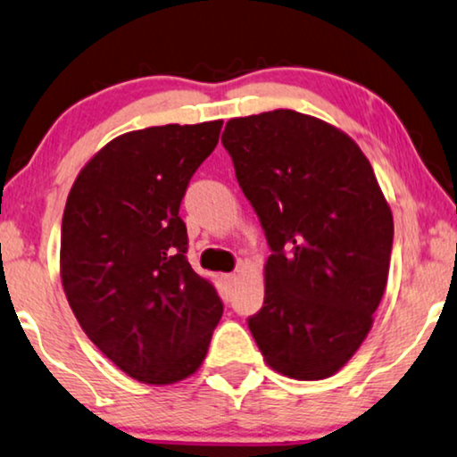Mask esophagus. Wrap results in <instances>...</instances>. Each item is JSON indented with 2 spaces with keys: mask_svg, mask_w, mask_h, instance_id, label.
<instances>
[{
  "mask_svg": "<svg viewBox=\"0 0 457 457\" xmlns=\"http://www.w3.org/2000/svg\"><path fill=\"white\" fill-rule=\"evenodd\" d=\"M236 279H238L236 273H225V276H223V282H225V286H228V288H232V286L236 284Z\"/></svg>",
  "mask_w": 457,
  "mask_h": 457,
  "instance_id": "obj_1",
  "label": "esophagus"
}]
</instances>
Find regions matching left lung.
<instances>
[{
  "label": "left lung",
  "instance_id": "obj_1",
  "mask_svg": "<svg viewBox=\"0 0 457 457\" xmlns=\"http://www.w3.org/2000/svg\"><path fill=\"white\" fill-rule=\"evenodd\" d=\"M221 144L271 251L254 343L288 378H328L386 288L393 215L372 165L346 133L295 111L232 119Z\"/></svg>",
  "mask_w": 457,
  "mask_h": 457
}]
</instances>
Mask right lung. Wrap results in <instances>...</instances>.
<instances>
[{
  "mask_svg": "<svg viewBox=\"0 0 457 457\" xmlns=\"http://www.w3.org/2000/svg\"><path fill=\"white\" fill-rule=\"evenodd\" d=\"M223 120L162 125L106 144L71 187L60 273L83 332L131 378L173 385L203 363L223 303L187 263L179 217Z\"/></svg>",
  "mask_w": 457,
  "mask_h": 457,
  "instance_id": "right-lung-1",
  "label": "right lung"
}]
</instances>
